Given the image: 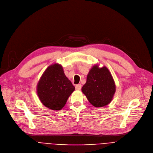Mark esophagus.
Segmentation results:
<instances>
[{
  "label": "esophagus",
  "instance_id": "esophagus-1",
  "mask_svg": "<svg viewBox=\"0 0 153 153\" xmlns=\"http://www.w3.org/2000/svg\"><path fill=\"white\" fill-rule=\"evenodd\" d=\"M81 88H82V85L81 84H78V85H76V89L77 90H80Z\"/></svg>",
  "mask_w": 153,
  "mask_h": 153
}]
</instances>
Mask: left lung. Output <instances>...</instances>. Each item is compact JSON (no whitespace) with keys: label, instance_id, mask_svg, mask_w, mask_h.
Segmentation results:
<instances>
[{"label":"left lung","instance_id":"left-lung-1","mask_svg":"<svg viewBox=\"0 0 153 153\" xmlns=\"http://www.w3.org/2000/svg\"><path fill=\"white\" fill-rule=\"evenodd\" d=\"M116 86L112 74L105 66L94 65L90 70L87 82L82 88L88 101L96 107H102L112 101Z\"/></svg>","mask_w":153,"mask_h":153}]
</instances>
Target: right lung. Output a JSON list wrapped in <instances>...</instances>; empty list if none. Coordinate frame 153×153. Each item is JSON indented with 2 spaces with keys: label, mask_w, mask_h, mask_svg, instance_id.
<instances>
[{
  "label": "right lung",
  "mask_w": 153,
  "mask_h": 153,
  "mask_svg": "<svg viewBox=\"0 0 153 153\" xmlns=\"http://www.w3.org/2000/svg\"><path fill=\"white\" fill-rule=\"evenodd\" d=\"M37 94L43 104L53 110H60L75 87L65 76L61 65H50L37 84Z\"/></svg>",
  "instance_id": "add662e5"
}]
</instances>
